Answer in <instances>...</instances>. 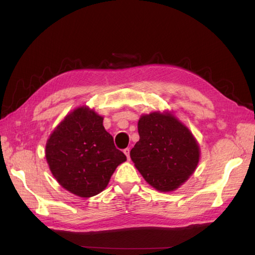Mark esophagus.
Wrapping results in <instances>:
<instances>
[{
  "label": "esophagus",
  "mask_w": 255,
  "mask_h": 255,
  "mask_svg": "<svg viewBox=\"0 0 255 255\" xmlns=\"http://www.w3.org/2000/svg\"><path fill=\"white\" fill-rule=\"evenodd\" d=\"M124 153L126 154V156H127V159H129V156H130V149L129 148H126V149H124Z\"/></svg>",
  "instance_id": "34e87169"
}]
</instances>
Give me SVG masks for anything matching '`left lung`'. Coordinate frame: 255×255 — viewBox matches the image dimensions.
I'll return each instance as SVG.
<instances>
[{
  "instance_id": "8db88e82",
  "label": "left lung",
  "mask_w": 255,
  "mask_h": 255,
  "mask_svg": "<svg viewBox=\"0 0 255 255\" xmlns=\"http://www.w3.org/2000/svg\"><path fill=\"white\" fill-rule=\"evenodd\" d=\"M139 141L130 151L134 166L161 192L177 188L193 174L199 148L191 131L170 114L152 113L138 122Z\"/></svg>"
}]
</instances>
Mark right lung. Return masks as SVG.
<instances>
[{"label": "right lung", "instance_id": "obj_1", "mask_svg": "<svg viewBox=\"0 0 255 255\" xmlns=\"http://www.w3.org/2000/svg\"><path fill=\"white\" fill-rule=\"evenodd\" d=\"M52 175L80 197L101 193L116 167L127 160L103 126V117L80 107L60 123L46 144Z\"/></svg>", "mask_w": 255, "mask_h": 255}]
</instances>
